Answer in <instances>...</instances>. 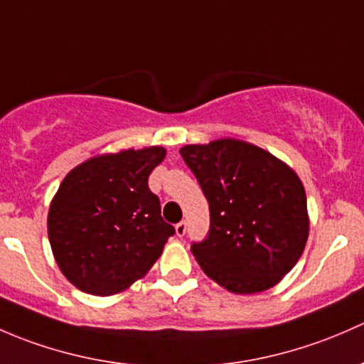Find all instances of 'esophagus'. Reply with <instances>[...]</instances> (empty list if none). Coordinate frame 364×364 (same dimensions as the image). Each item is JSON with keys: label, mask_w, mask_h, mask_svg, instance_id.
<instances>
[{"label": "esophagus", "mask_w": 364, "mask_h": 364, "mask_svg": "<svg viewBox=\"0 0 364 364\" xmlns=\"http://www.w3.org/2000/svg\"><path fill=\"white\" fill-rule=\"evenodd\" d=\"M186 230H187L186 220H181V223L175 226V233H177V237H183V235H186Z\"/></svg>", "instance_id": "1"}]
</instances>
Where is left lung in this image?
Segmentation results:
<instances>
[{
    "instance_id": "obj_1",
    "label": "left lung",
    "mask_w": 364,
    "mask_h": 364,
    "mask_svg": "<svg viewBox=\"0 0 364 364\" xmlns=\"http://www.w3.org/2000/svg\"><path fill=\"white\" fill-rule=\"evenodd\" d=\"M181 156L210 208L208 237L191 245L201 269L237 294L279 284L309 238L306 194L298 175L269 152L235 138L186 145Z\"/></svg>"
}]
</instances>
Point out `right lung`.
<instances>
[{
  "label": "right lung",
  "mask_w": 364,
  "mask_h": 364,
  "mask_svg": "<svg viewBox=\"0 0 364 364\" xmlns=\"http://www.w3.org/2000/svg\"><path fill=\"white\" fill-rule=\"evenodd\" d=\"M163 147L91 157L59 186L47 217L48 240L63 275L80 291L110 296L141 279L175 228L161 217L149 175Z\"/></svg>",
  "instance_id": "add662e5"
}]
</instances>
